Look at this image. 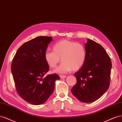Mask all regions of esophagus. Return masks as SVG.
Instances as JSON below:
<instances>
[{
	"instance_id": "obj_1",
	"label": "esophagus",
	"mask_w": 122,
	"mask_h": 122,
	"mask_svg": "<svg viewBox=\"0 0 122 122\" xmlns=\"http://www.w3.org/2000/svg\"><path fill=\"white\" fill-rule=\"evenodd\" d=\"M60 77L61 79H64L66 78V76L64 75H60Z\"/></svg>"
}]
</instances>
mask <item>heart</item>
Returning a JSON list of instances; mask_svg holds the SVG:
<instances>
[{"label": "heart", "instance_id": "heart-1", "mask_svg": "<svg viewBox=\"0 0 122 122\" xmlns=\"http://www.w3.org/2000/svg\"><path fill=\"white\" fill-rule=\"evenodd\" d=\"M53 51H46L44 58L47 64L55 68L60 61L62 62L55 72L64 74L69 71H78L84 64L86 52L84 46L74 41L62 40L56 43Z\"/></svg>", "mask_w": 122, "mask_h": 122}]
</instances>
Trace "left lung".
Listing matches in <instances>:
<instances>
[{
	"instance_id": "obj_1",
	"label": "left lung",
	"mask_w": 122,
	"mask_h": 122,
	"mask_svg": "<svg viewBox=\"0 0 122 122\" xmlns=\"http://www.w3.org/2000/svg\"><path fill=\"white\" fill-rule=\"evenodd\" d=\"M84 44L86 60L75 72L76 84L71 88L74 96L80 101L92 103L101 97L109 88L112 64L105 49L91 39Z\"/></svg>"
}]
</instances>
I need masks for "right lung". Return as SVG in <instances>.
I'll return each instance as SVG.
<instances>
[{"mask_svg": "<svg viewBox=\"0 0 122 122\" xmlns=\"http://www.w3.org/2000/svg\"><path fill=\"white\" fill-rule=\"evenodd\" d=\"M51 37L39 36L23 44L13 58L11 71L16 88L21 98L33 105L46 102L54 91L55 81L60 78L54 74L44 75L49 66L44 58Z\"/></svg>", "mask_w": 122, "mask_h": 122, "instance_id": "1", "label": "right lung"}]
</instances>
